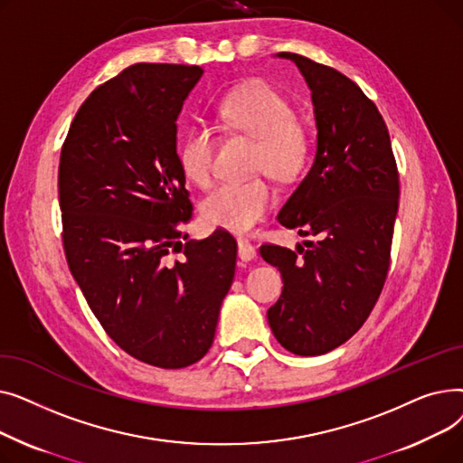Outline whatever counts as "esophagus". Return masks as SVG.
Segmentation results:
<instances>
[{"instance_id":"obj_1","label":"esophagus","mask_w":463,"mask_h":463,"mask_svg":"<svg viewBox=\"0 0 463 463\" xmlns=\"http://www.w3.org/2000/svg\"><path fill=\"white\" fill-rule=\"evenodd\" d=\"M238 257L241 260H253L257 257V251H255V246L251 244V241L248 238H238Z\"/></svg>"}]
</instances>
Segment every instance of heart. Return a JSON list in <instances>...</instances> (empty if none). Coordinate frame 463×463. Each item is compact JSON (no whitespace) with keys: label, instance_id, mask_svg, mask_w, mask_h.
Returning <instances> with one entry per match:
<instances>
[{"label":"heart","instance_id":"heart-1","mask_svg":"<svg viewBox=\"0 0 463 463\" xmlns=\"http://www.w3.org/2000/svg\"><path fill=\"white\" fill-rule=\"evenodd\" d=\"M217 126L227 133L253 138L250 173H269L279 182H295L304 175L313 152L309 128L293 114V105L266 82L238 88L219 103ZM215 135L206 126L191 128L178 144L182 175L194 185L208 187L213 178ZM276 204V189L262 175L240 182H223L201 204L210 227L236 234L250 232Z\"/></svg>","mask_w":463,"mask_h":463}]
</instances>
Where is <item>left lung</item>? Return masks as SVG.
<instances>
[{"label": "left lung", "mask_w": 463, "mask_h": 463, "mask_svg": "<svg viewBox=\"0 0 463 463\" xmlns=\"http://www.w3.org/2000/svg\"><path fill=\"white\" fill-rule=\"evenodd\" d=\"M293 60L311 88L317 154L278 219L315 236L297 251L260 246L283 278L269 309L278 342L300 356L325 354L358 332L379 300L391 266L400 175L375 103L334 67Z\"/></svg>", "instance_id": "obj_1"}]
</instances>
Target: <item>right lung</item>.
I'll return each instance as SVG.
<instances>
[{
  "mask_svg": "<svg viewBox=\"0 0 463 463\" xmlns=\"http://www.w3.org/2000/svg\"><path fill=\"white\" fill-rule=\"evenodd\" d=\"M201 75L199 65L135 63L97 86L71 121L58 168L72 278L112 342L165 370L208 353L236 266L227 231L199 241L182 231L193 204L176 118Z\"/></svg>",
  "mask_w": 463,
  "mask_h": 463,
  "instance_id": "right-lung-1",
  "label": "right lung"
}]
</instances>
